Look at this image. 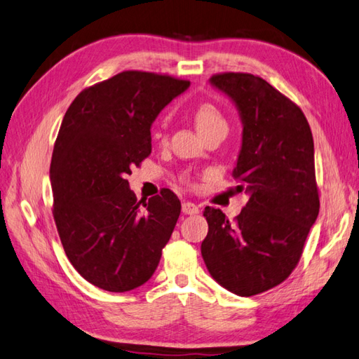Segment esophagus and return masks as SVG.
I'll list each match as a JSON object with an SVG mask.
<instances>
[{
  "label": "esophagus",
  "mask_w": 359,
  "mask_h": 359,
  "mask_svg": "<svg viewBox=\"0 0 359 359\" xmlns=\"http://www.w3.org/2000/svg\"><path fill=\"white\" fill-rule=\"evenodd\" d=\"M182 211H183V214H188V215H196V214L200 212L198 206L194 205V203H191V202H183L182 203Z\"/></svg>",
  "instance_id": "34e87169"
}]
</instances>
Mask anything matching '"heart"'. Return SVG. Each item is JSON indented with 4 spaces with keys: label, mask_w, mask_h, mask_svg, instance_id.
I'll return each mask as SVG.
<instances>
[{
    "label": "heart",
    "mask_w": 359,
    "mask_h": 359,
    "mask_svg": "<svg viewBox=\"0 0 359 359\" xmlns=\"http://www.w3.org/2000/svg\"><path fill=\"white\" fill-rule=\"evenodd\" d=\"M194 122L198 133L202 136L208 135L210 131L219 128H228V123L224 121L223 114L211 104H202L196 108ZM187 180V177H185Z\"/></svg>",
    "instance_id": "b5f03b06"
}]
</instances>
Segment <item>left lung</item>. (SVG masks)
<instances>
[{"mask_svg": "<svg viewBox=\"0 0 359 359\" xmlns=\"http://www.w3.org/2000/svg\"><path fill=\"white\" fill-rule=\"evenodd\" d=\"M210 84L231 99L243 125L232 174L249 200L232 223L205 208L202 257L220 286L251 297L289 277L318 217L313 137L303 111L264 79L223 73Z\"/></svg>", "mask_w": 359, "mask_h": 359, "instance_id": "1", "label": "left lung"}]
</instances>
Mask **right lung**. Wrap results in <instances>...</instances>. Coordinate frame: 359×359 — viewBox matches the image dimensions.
Wrapping results in <instances>:
<instances>
[{
	"label": "right lung",
	"mask_w": 359,
	"mask_h": 359,
	"mask_svg": "<svg viewBox=\"0 0 359 359\" xmlns=\"http://www.w3.org/2000/svg\"><path fill=\"white\" fill-rule=\"evenodd\" d=\"M188 81L122 72L86 88L67 110L55 142L53 217L73 268L108 292L144 285L180 215L170 189L137 202L127 180L151 153V125Z\"/></svg>",
	"instance_id": "obj_1"
}]
</instances>
